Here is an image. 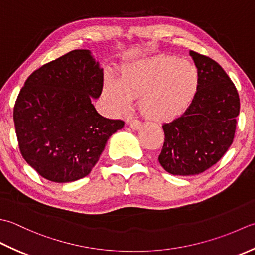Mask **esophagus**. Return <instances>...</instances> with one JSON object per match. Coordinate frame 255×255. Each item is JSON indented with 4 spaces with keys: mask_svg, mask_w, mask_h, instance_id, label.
<instances>
[{
    "mask_svg": "<svg viewBox=\"0 0 255 255\" xmlns=\"http://www.w3.org/2000/svg\"><path fill=\"white\" fill-rule=\"evenodd\" d=\"M129 124V127H131L133 129H139L142 128V123L139 122V121H137V120H133V121H131L128 123Z\"/></svg>",
    "mask_w": 255,
    "mask_h": 255,
    "instance_id": "34e87169",
    "label": "esophagus"
}]
</instances>
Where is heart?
I'll list each match as a JSON object with an SVG mask.
<instances>
[{
  "label": "heart",
  "mask_w": 255,
  "mask_h": 255,
  "mask_svg": "<svg viewBox=\"0 0 255 255\" xmlns=\"http://www.w3.org/2000/svg\"><path fill=\"white\" fill-rule=\"evenodd\" d=\"M197 89L198 72L193 64L174 56H157L122 66L117 81L106 79L102 96L113 114L126 111L138 97L145 118L166 122L186 110Z\"/></svg>",
  "instance_id": "1"
}]
</instances>
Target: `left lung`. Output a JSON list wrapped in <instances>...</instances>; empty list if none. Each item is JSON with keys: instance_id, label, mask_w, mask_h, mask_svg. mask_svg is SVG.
<instances>
[{"instance_id": "obj_1", "label": "left lung", "mask_w": 255, "mask_h": 255, "mask_svg": "<svg viewBox=\"0 0 255 255\" xmlns=\"http://www.w3.org/2000/svg\"><path fill=\"white\" fill-rule=\"evenodd\" d=\"M198 72V89L183 116L163 124L165 142L158 162L169 174L198 175L231 146L240 112L239 93L222 67L190 50Z\"/></svg>"}]
</instances>
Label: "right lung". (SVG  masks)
<instances>
[{
	"mask_svg": "<svg viewBox=\"0 0 255 255\" xmlns=\"http://www.w3.org/2000/svg\"><path fill=\"white\" fill-rule=\"evenodd\" d=\"M103 69L88 49H76L41 66L25 81L14 106L22 156L46 179L70 183L89 175L109 137L124 127L92 105Z\"/></svg>",
	"mask_w": 255,
	"mask_h": 255,
	"instance_id": "1",
	"label": "right lung"
}]
</instances>
